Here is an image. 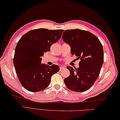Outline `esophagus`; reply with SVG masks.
<instances>
[{"label": "esophagus", "mask_w": 120, "mask_h": 120, "mask_svg": "<svg viewBox=\"0 0 120 120\" xmlns=\"http://www.w3.org/2000/svg\"><path fill=\"white\" fill-rule=\"evenodd\" d=\"M60 71H61V70H62L65 69V67H64V66H60Z\"/></svg>", "instance_id": "34e87169"}]
</instances>
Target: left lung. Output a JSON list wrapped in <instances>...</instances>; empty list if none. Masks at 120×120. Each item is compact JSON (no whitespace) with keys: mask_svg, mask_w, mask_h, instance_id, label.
<instances>
[{"mask_svg":"<svg viewBox=\"0 0 120 120\" xmlns=\"http://www.w3.org/2000/svg\"><path fill=\"white\" fill-rule=\"evenodd\" d=\"M62 36L71 47V52L80 59L79 68L67 66L70 74L64 79L70 90L82 92L92 87L104 63V51L98 38L89 32L79 29L66 30Z\"/></svg>","mask_w":120,"mask_h":120,"instance_id":"obj_1","label":"left lung"}]
</instances>
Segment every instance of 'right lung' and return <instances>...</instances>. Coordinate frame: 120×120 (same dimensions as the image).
I'll return each instance as SVG.
<instances>
[{"label":"right lung","mask_w":120,"mask_h":120,"mask_svg":"<svg viewBox=\"0 0 120 120\" xmlns=\"http://www.w3.org/2000/svg\"><path fill=\"white\" fill-rule=\"evenodd\" d=\"M64 30L40 28L28 32L19 40L15 49L14 65L21 85L33 92L46 88L51 77L60 70L58 65L41 64L44 53L60 39Z\"/></svg>","instance_id":"right-lung-1"}]
</instances>
